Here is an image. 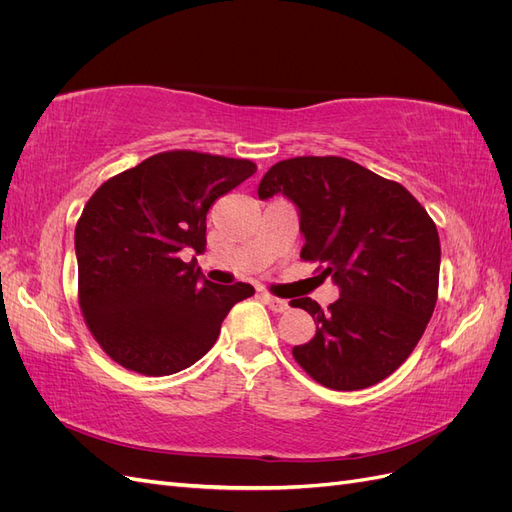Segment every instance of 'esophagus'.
Masks as SVG:
<instances>
[{
  "label": "esophagus",
  "instance_id": "34e87169",
  "mask_svg": "<svg viewBox=\"0 0 512 512\" xmlns=\"http://www.w3.org/2000/svg\"><path fill=\"white\" fill-rule=\"evenodd\" d=\"M260 299L269 305L271 312H286V309H288V301L286 299H277V297H273V294H269L265 290L260 292Z\"/></svg>",
  "mask_w": 512,
  "mask_h": 512
}]
</instances>
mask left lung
Returning <instances> with one entry per match:
<instances>
[{
	"instance_id": "obj_1",
	"label": "left lung",
	"mask_w": 512,
	"mask_h": 512,
	"mask_svg": "<svg viewBox=\"0 0 512 512\" xmlns=\"http://www.w3.org/2000/svg\"><path fill=\"white\" fill-rule=\"evenodd\" d=\"M297 207L303 260H318L339 299L327 312L309 297L316 335L297 363L327 389L359 391L404 363L438 299L440 237L421 203L395 181L346 158H292L260 179L258 198Z\"/></svg>"
}]
</instances>
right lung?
<instances>
[{
  "label": "right lung",
  "instance_id": "obj_1",
  "mask_svg": "<svg viewBox=\"0 0 512 512\" xmlns=\"http://www.w3.org/2000/svg\"><path fill=\"white\" fill-rule=\"evenodd\" d=\"M256 173L250 160L166 151L108 179L74 230L79 301L102 350L126 369L170 376L205 356L250 284L205 280L207 211Z\"/></svg>",
  "mask_w": 512,
  "mask_h": 512
}]
</instances>
